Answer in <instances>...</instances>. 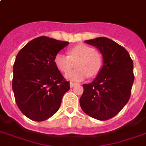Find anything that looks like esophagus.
<instances>
[{
    "label": "esophagus",
    "instance_id": "34e87169",
    "mask_svg": "<svg viewBox=\"0 0 146 146\" xmlns=\"http://www.w3.org/2000/svg\"><path fill=\"white\" fill-rule=\"evenodd\" d=\"M76 83H73V82H70V86L71 88L73 87V86H76Z\"/></svg>",
    "mask_w": 146,
    "mask_h": 146
}]
</instances>
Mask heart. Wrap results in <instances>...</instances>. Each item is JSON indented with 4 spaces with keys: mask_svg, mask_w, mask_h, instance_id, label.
<instances>
[{
    "mask_svg": "<svg viewBox=\"0 0 146 146\" xmlns=\"http://www.w3.org/2000/svg\"><path fill=\"white\" fill-rule=\"evenodd\" d=\"M68 56L57 53L54 57V63L63 73H67L73 67L77 68L66 73V79L72 81H81L90 76H94L100 72L102 66V57L95 49L86 44H79L69 49Z\"/></svg>",
    "mask_w": 146,
    "mask_h": 146,
    "instance_id": "1",
    "label": "heart"
}]
</instances>
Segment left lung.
I'll return each mask as SVG.
<instances>
[{
	"mask_svg": "<svg viewBox=\"0 0 146 146\" xmlns=\"http://www.w3.org/2000/svg\"><path fill=\"white\" fill-rule=\"evenodd\" d=\"M85 43L100 51L103 65L92 83L83 85L80 104L90 117L102 121L110 119L129 100L134 82L133 62L123 46L109 38L97 37Z\"/></svg>",
	"mask_w": 146,
	"mask_h": 146,
	"instance_id": "left-lung-1",
	"label": "left lung"
}]
</instances>
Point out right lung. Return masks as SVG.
I'll use <instances>...</instances> for the list:
<instances>
[{"instance_id": "1", "label": "right lung", "mask_w": 146, "mask_h": 146, "mask_svg": "<svg viewBox=\"0 0 146 146\" xmlns=\"http://www.w3.org/2000/svg\"><path fill=\"white\" fill-rule=\"evenodd\" d=\"M69 42L47 36L30 41L19 51L13 69L12 88L21 113L41 122L54 115L70 90L54 63V57Z\"/></svg>"}]
</instances>
